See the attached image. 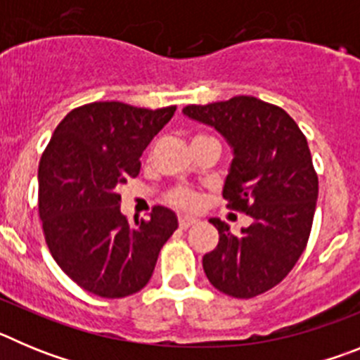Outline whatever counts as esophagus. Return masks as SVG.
<instances>
[{"instance_id":"esophagus-1","label":"esophagus","mask_w":360,"mask_h":360,"mask_svg":"<svg viewBox=\"0 0 360 360\" xmlns=\"http://www.w3.org/2000/svg\"><path fill=\"white\" fill-rule=\"evenodd\" d=\"M196 224H198V219L189 218V216H180V219H178V225H180V229H189Z\"/></svg>"}]
</instances>
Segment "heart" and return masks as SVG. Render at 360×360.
I'll list each match as a JSON object with an SVG mask.
<instances>
[{
    "mask_svg": "<svg viewBox=\"0 0 360 360\" xmlns=\"http://www.w3.org/2000/svg\"><path fill=\"white\" fill-rule=\"evenodd\" d=\"M169 200L173 205H176V207H180V209H186V211H191V209H195L196 205H198V196H196L195 193L189 189L173 191V193L169 195Z\"/></svg>",
    "mask_w": 360,
    "mask_h": 360,
    "instance_id": "obj_1",
    "label": "heart"
}]
</instances>
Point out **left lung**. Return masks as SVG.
I'll list each match as a JSON object with an SVG mask.
<instances>
[{"instance_id":"obj_1","label":"left lung","mask_w":360,"mask_h":360,"mask_svg":"<svg viewBox=\"0 0 360 360\" xmlns=\"http://www.w3.org/2000/svg\"><path fill=\"white\" fill-rule=\"evenodd\" d=\"M182 113L214 128L231 146L224 198L250 216L240 234L209 219L219 241L203 256V272L232 297L263 294L294 269L310 236L319 182L307 139L287 111L250 95L193 104Z\"/></svg>"}]
</instances>
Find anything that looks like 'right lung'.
Listing matches in <instances>:
<instances>
[{
	"label": "right lung",
	"instance_id": "obj_1",
	"mask_svg": "<svg viewBox=\"0 0 360 360\" xmlns=\"http://www.w3.org/2000/svg\"><path fill=\"white\" fill-rule=\"evenodd\" d=\"M176 106L146 110L124 103L75 108L59 122L39 162V218L57 265L98 297H126L151 279L158 254L178 227L155 207L131 225L119 187L141 171L149 142Z\"/></svg>",
	"mask_w": 360,
	"mask_h": 360
}]
</instances>
